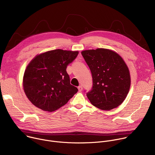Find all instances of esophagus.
<instances>
[{
	"instance_id": "1",
	"label": "esophagus",
	"mask_w": 155,
	"mask_h": 155,
	"mask_svg": "<svg viewBox=\"0 0 155 155\" xmlns=\"http://www.w3.org/2000/svg\"><path fill=\"white\" fill-rule=\"evenodd\" d=\"M78 91H81L83 90V87H82V86H79L78 87Z\"/></svg>"
}]
</instances>
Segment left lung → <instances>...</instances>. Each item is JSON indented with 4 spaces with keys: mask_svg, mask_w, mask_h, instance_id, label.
Masks as SVG:
<instances>
[{
    "mask_svg": "<svg viewBox=\"0 0 155 155\" xmlns=\"http://www.w3.org/2000/svg\"><path fill=\"white\" fill-rule=\"evenodd\" d=\"M81 54L93 77L92 88L86 93L90 102L104 110L121 104L130 85L129 71L121 57L104 48L84 50Z\"/></svg>",
    "mask_w": 155,
    "mask_h": 155,
    "instance_id": "1",
    "label": "left lung"
}]
</instances>
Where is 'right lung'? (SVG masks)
<instances>
[{"label":"right lung","instance_id":"1","mask_svg":"<svg viewBox=\"0 0 155 155\" xmlns=\"http://www.w3.org/2000/svg\"><path fill=\"white\" fill-rule=\"evenodd\" d=\"M78 51L54 50L35 56L27 66L23 87L29 100L37 107L53 112L67 104L77 93L66 71Z\"/></svg>","mask_w":155,"mask_h":155}]
</instances>
